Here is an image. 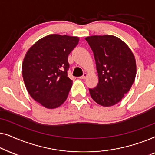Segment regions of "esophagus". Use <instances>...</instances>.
<instances>
[{
  "mask_svg": "<svg viewBox=\"0 0 155 155\" xmlns=\"http://www.w3.org/2000/svg\"><path fill=\"white\" fill-rule=\"evenodd\" d=\"M87 74L84 73L83 75L81 76V77H80V79H85V78H87Z\"/></svg>",
  "mask_w": 155,
  "mask_h": 155,
  "instance_id": "obj_1",
  "label": "esophagus"
}]
</instances>
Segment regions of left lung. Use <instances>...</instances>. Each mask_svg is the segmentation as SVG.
Returning a JSON list of instances; mask_svg holds the SVG:
<instances>
[{
	"mask_svg": "<svg viewBox=\"0 0 155 155\" xmlns=\"http://www.w3.org/2000/svg\"><path fill=\"white\" fill-rule=\"evenodd\" d=\"M92 50L98 73L97 87L89 89L91 97L99 105L111 107L130 90L136 75V63L130 48L113 35L85 38Z\"/></svg>",
	"mask_w": 155,
	"mask_h": 155,
	"instance_id": "obj_1",
	"label": "left lung"
}]
</instances>
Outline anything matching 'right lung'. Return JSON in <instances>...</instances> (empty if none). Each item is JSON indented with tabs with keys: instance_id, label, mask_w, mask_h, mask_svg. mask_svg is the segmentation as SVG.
Wrapping results in <instances>:
<instances>
[{
	"instance_id": "obj_1",
	"label": "right lung",
	"mask_w": 155,
	"mask_h": 155,
	"mask_svg": "<svg viewBox=\"0 0 155 155\" xmlns=\"http://www.w3.org/2000/svg\"><path fill=\"white\" fill-rule=\"evenodd\" d=\"M79 41L77 37L50 35L36 42L27 52L22 77L27 92L47 109L66 100L73 81L68 77V57Z\"/></svg>"
}]
</instances>
